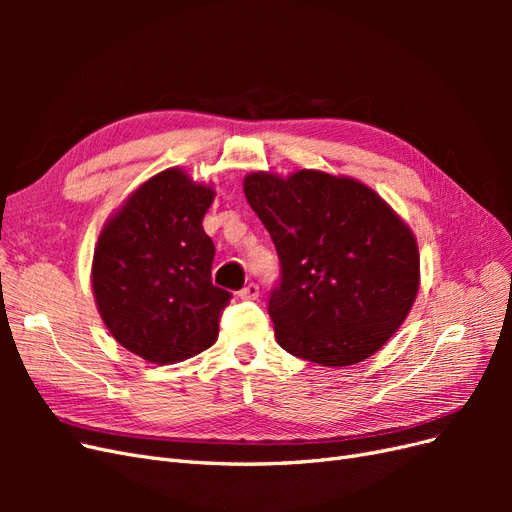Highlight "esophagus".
<instances>
[{
    "label": "esophagus",
    "mask_w": 512,
    "mask_h": 512,
    "mask_svg": "<svg viewBox=\"0 0 512 512\" xmlns=\"http://www.w3.org/2000/svg\"><path fill=\"white\" fill-rule=\"evenodd\" d=\"M239 297H241L243 301H254V299H258V297H260V286L254 284V282H250V284L243 286V288L239 290Z\"/></svg>",
    "instance_id": "1"
}]
</instances>
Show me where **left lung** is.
Returning <instances> with one entry per match:
<instances>
[{"instance_id": "8db88e82", "label": "left lung", "mask_w": 512, "mask_h": 512, "mask_svg": "<svg viewBox=\"0 0 512 512\" xmlns=\"http://www.w3.org/2000/svg\"><path fill=\"white\" fill-rule=\"evenodd\" d=\"M245 198L280 258L277 344L324 367L361 363L401 327L418 292L412 230L367 185L320 170L252 173Z\"/></svg>"}]
</instances>
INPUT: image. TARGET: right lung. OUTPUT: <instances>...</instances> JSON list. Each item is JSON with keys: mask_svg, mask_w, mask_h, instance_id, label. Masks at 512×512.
Instances as JSON below:
<instances>
[{"mask_svg": "<svg viewBox=\"0 0 512 512\" xmlns=\"http://www.w3.org/2000/svg\"><path fill=\"white\" fill-rule=\"evenodd\" d=\"M213 190L179 168L143 183L104 226L94 294L106 329L141 359L168 365L215 344L232 294L213 286L203 228Z\"/></svg>", "mask_w": 512, "mask_h": 512, "instance_id": "obj_1", "label": "right lung"}]
</instances>
